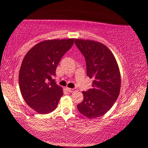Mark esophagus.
<instances>
[{"label":"esophagus","mask_w":148,"mask_h":148,"mask_svg":"<svg viewBox=\"0 0 148 148\" xmlns=\"http://www.w3.org/2000/svg\"><path fill=\"white\" fill-rule=\"evenodd\" d=\"M67 90L69 92H75L77 91V88H67Z\"/></svg>","instance_id":"34e87169"}]
</instances>
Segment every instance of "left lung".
Returning a JSON list of instances; mask_svg holds the SVG:
<instances>
[{
	"instance_id": "8db88e82",
	"label": "left lung",
	"mask_w": 148,
	"mask_h": 148,
	"mask_svg": "<svg viewBox=\"0 0 148 148\" xmlns=\"http://www.w3.org/2000/svg\"><path fill=\"white\" fill-rule=\"evenodd\" d=\"M86 59L87 76L93 78L92 88L83 91L84 100L78 104L80 113L88 118L102 116L118 99L121 86L120 69L110 49L94 40L75 39Z\"/></svg>"
}]
</instances>
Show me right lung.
<instances>
[{"instance_id":"1","label":"right lung","mask_w":148,"mask_h":148,"mask_svg":"<svg viewBox=\"0 0 148 148\" xmlns=\"http://www.w3.org/2000/svg\"><path fill=\"white\" fill-rule=\"evenodd\" d=\"M74 39L49 40L39 42L25 54L18 82L25 103L40 114L56 108L62 88L52 79L59 62L74 45Z\"/></svg>"}]
</instances>
